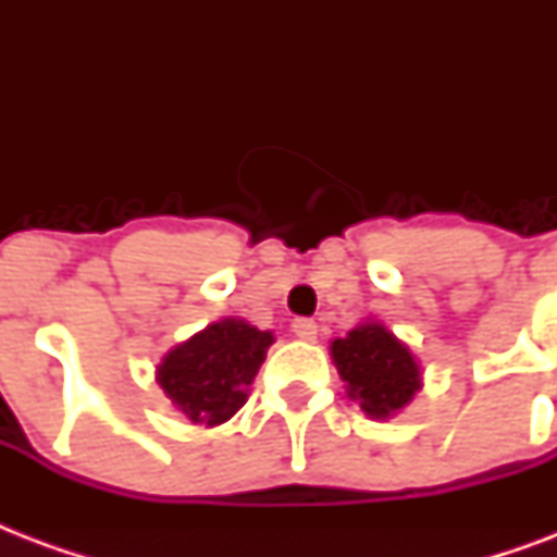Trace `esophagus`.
Returning a JSON list of instances; mask_svg holds the SVG:
<instances>
[{
	"instance_id": "esophagus-1",
	"label": "esophagus",
	"mask_w": 557,
	"mask_h": 557,
	"mask_svg": "<svg viewBox=\"0 0 557 557\" xmlns=\"http://www.w3.org/2000/svg\"><path fill=\"white\" fill-rule=\"evenodd\" d=\"M292 332H295L300 341H314L318 338V323L312 318H295L292 321Z\"/></svg>"
}]
</instances>
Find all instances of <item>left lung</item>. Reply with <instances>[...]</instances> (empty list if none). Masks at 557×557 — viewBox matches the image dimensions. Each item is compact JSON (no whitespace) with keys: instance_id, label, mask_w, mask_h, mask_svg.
<instances>
[{"instance_id":"8db88e82","label":"left lung","mask_w":557,"mask_h":557,"mask_svg":"<svg viewBox=\"0 0 557 557\" xmlns=\"http://www.w3.org/2000/svg\"><path fill=\"white\" fill-rule=\"evenodd\" d=\"M332 361L352 401L375 419L401 410L422 387L410 349L381 323H361L347 338L332 341Z\"/></svg>"}]
</instances>
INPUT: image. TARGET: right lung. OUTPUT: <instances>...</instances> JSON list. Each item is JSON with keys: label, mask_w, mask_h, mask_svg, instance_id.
Returning a JSON list of instances; mask_svg holds the SVG:
<instances>
[{"label": "right lung", "mask_w": 557, "mask_h": 557, "mask_svg": "<svg viewBox=\"0 0 557 557\" xmlns=\"http://www.w3.org/2000/svg\"><path fill=\"white\" fill-rule=\"evenodd\" d=\"M271 344V332L225 318L170 349L156 379L193 424H222L245 405Z\"/></svg>", "instance_id": "1"}]
</instances>
